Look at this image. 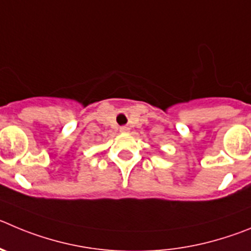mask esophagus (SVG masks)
I'll return each mask as SVG.
<instances>
[{
  "label": "esophagus",
  "instance_id": "esophagus-1",
  "mask_svg": "<svg viewBox=\"0 0 251 251\" xmlns=\"http://www.w3.org/2000/svg\"><path fill=\"white\" fill-rule=\"evenodd\" d=\"M121 132H122V133L129 132V128H128V127H121Z\"/></svg>",
  "mask_w": 251,
  "mask_h": 251
}]
</instances>
